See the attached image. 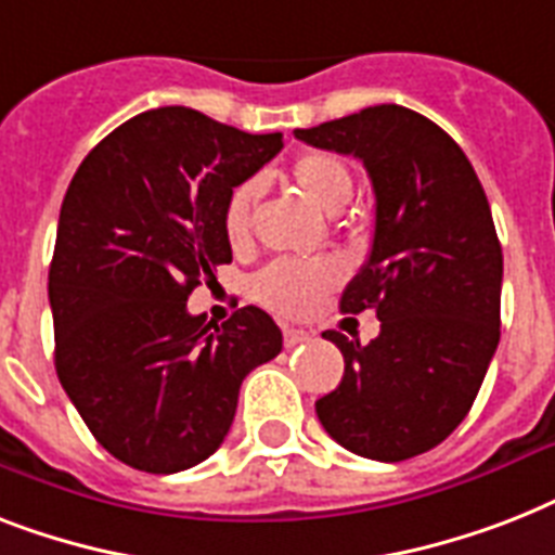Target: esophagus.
<instances>
[{
    "mask_svg": "<svg viewBox=\"0 0 555 555\" xmlns=\"http://www.w3.org/2000/svg\"><path fill=\"white\" fill-rule=\"evenodd\" d=\"M301 341H310V333L301 327H285V348H296Z\"/></svg>",
    "mask_w": 555,
    "mask_h": 555,
    "instance_id": "obj_1",
    "label": "esophagus"
}]
</instances>
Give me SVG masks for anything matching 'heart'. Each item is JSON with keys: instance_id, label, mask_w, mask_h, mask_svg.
Here are the masks:
<instances>
[{"instance_id": "b5f03b06", "label": "heart", "mask_w": 555, "mask_h": 555, "mask_svg": "<svg viewBox=\"0 0 555 555\" xmlns=\"http://www.w3.org/2000/svg\"><path fill=\"white\" fill-rule=\"evenodd\" d=\"M293 184L301 196L317 205L324 214H339L353 196V173L339 156L324 151L301 153L291 168ZM259 182L247 179L236 184L224 202L222 228L233 247H245L254 236V216L259 205ZM341 282V264L333 259H276L250 279V293L264 308L285 313V317H305L319 308V301Z\"/></svg>"}]
</instances>
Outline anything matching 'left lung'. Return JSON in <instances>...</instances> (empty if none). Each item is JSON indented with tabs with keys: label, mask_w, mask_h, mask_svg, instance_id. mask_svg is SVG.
<instances>
[{
	"label": "left lung",
	"mask_w": 555,
	"mask_h": 555,
	"mask_svg": "<svg viewBox=\"0 0 555 555\" xmlns=\"http://www.w3.org/2000/svg\"><path fill=\"white\" fill-rule=\"evenodd\" d=\"M293 133L362 159L376 193L371 256L339 308H373L382 331L367 345L322 333L345 376L317 416L356 456L404 462L462 425L496 353L502 245L488 196L465 151L410 107H364Z\"/></svg>",
	"instance_id": "obj_1"
}]
</instances>
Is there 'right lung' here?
I'll return each mask as SVG.
<instances>
[{
  "label": "right lung",
  "mask_w": 555,
  "mask_h": 555,
  "mask_svg": "<svg viewBox=\"0 0 555 555\" xmlns=\"http://www.w3.org/2000/svg\"><path fill=\"white\" fill-rule=\"evenodd\" d=\"M279 151L282 133L156 107L107 133L70 179L48 273L56 376L125 465L205 462L231 430L247 373L282 350V331L254 305L222 324L188 310L233 259L224 202Z\"/></svg>",
  "instance_id": "add662e5"
}]
</instances>
